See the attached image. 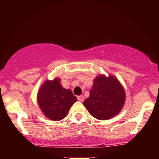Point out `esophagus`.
I'll list each match as a JSON object with an SVG mask.
<instances>
[{
    "mask_svg": "<svg viewBox=\"0 0 159 159\" xmlns=\"http://www.w3.org/2000/svg\"><path fill=\"white\" fill-rule=\"evenodd\" d=\"M77 98H78V100L79 102H83L84 101V96H78Z\"/></svg>",
    "mask_w": 159,
    "mask_h": 159,
    "instance_id": "obj_1",
    "label": "esophagus"
}]
</instances>
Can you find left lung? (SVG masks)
I'll return each instance as SVG.
<instances>
[{"label":"left lung","mask_w":159,"mask_h":159,"mask_svg":"<svg viewBox=\"0 0 159 159\" xmlns=\"http://www.w3.org/2000/svg\"><path fill=\"white\" fill-rule=\"evenodd\" d=\"M125 101V92L119 80L112 75H98L84 105L96 119L107 120L119 114Z\"/></svg>","instance_id":"left-lung-1"}]
</instances>
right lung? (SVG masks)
Masks as SVG:
<instances>
[{
    "instance_id": "right-lung-1",
    "label": "right lung",
    "mask_w": 159,
    "mask_h": 159,
    "mask_svg": "<svg viewBox=\"0 0 159 159\" xmlns=\"http://www.w3.org/2000/svg\"><path fill=\"white\" fill-rule=\"evenodd\" d=\"M61 80H47L37 93V102L43 114L53 121H60L66 116L77 98L69 89L62 87Z\"/></svg>"
}]
</instances>
